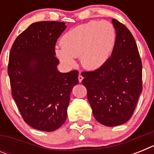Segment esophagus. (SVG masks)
Returning <instances> with one entry per match:
<instances>
[{"label": "esophagus", "instance_id": "obj_1", "mask_svg": "<svg viewBox=\"0 0 154 154\" xmlns=\"http://www.w3.org/2000/svg\"><path fill=\"white\" fill-rule=\"evenodd\" d=\"M78 79H79V82H82V79H83V77L81 75V74H79Z\"/></svg>", "mask_w": 154, "mask_h": 154}]
</instances>
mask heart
I'll return each instance as SVG.
<instances>
[{
  "instance_id": "heart-1",
  "label": "heart",
  "mask_w": 154,
  "mask_h": 154,
  "mask_svg": "<svg viewBox=\"0 0 154 154\" xmlns=\"http://www.w3.org/2000/svg\"><path fill=\"white\" fill-rule=\"evenodd\" d=\"M116 42V31L111 23L90 21L67 31L57 46V58L68 66L75 64L79 57L82 67L96 70L106 63L112 55Z\"/></svg>"
}]
</instances>
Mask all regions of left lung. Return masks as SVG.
Returning <instances> with one entry per match:
<instances>
[{"label": "left lung", "instance_id": "left-lung-1", "mask_svg": "<svg viewBox=\"0 0 154 154\" xmlns=\"http://www.w3.org/2000/svg\"><path fill=\"white\" fill-rule=\"evenodd\" d=\"M116 42L106 63L84 72L82 85L94 117L101 124L116 126L131 118L142 92V62L133 35L116 19Z\"/></svg>", "mask_w": 154, "mask_h": 154}]
</instances>
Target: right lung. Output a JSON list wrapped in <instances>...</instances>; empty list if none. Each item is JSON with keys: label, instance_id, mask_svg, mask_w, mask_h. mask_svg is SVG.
<instances>
[{"label": "right lung", "instance_id": "add662e5", "mask_svg": "<svg viewBox=\"0 0 154 154\" xmlns=\"http://www.w3.org/2000/svg\"><path fill=\"white\" fill-rule=\"evenodd\" d=\"M65 23L31 24L15 39L9 55L8 72L12 96L25 123L38 130L52 132L62 126L78 71L60 72L55 56L58 37Z\"/></svg>", "mask_w": 154, "mask_h": 154}]
</instances>
